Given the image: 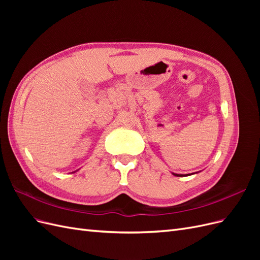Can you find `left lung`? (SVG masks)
<instances>
[{"label": "left lung", "mask_w": 260, "mask_h": 260, "mask_svg": "<svg viewBox=\"0 0 260 260\" xmlns=\"http://www.w3.org/2000/svg\"><path fill=\"white\" fill-rule=\"evenodd\" d=\"M172 175H175L176 177H182L183 175H178V174H172ZM185 176H187V175H185Z\"/></svg>", "instance_id": "8db88e82"}]
</instances>
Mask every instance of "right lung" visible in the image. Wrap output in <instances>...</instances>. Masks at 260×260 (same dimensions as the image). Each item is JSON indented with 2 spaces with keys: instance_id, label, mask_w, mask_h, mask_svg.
Returning a JSON list of instances; mask_svg holds the SVG:
<instances>
[{
  "instance_id": "obj_1",
  "label": "right lung",
  "mask_w": 260,
  "mask_h": 260,
  "mask_svg": "<svg viewBox=\"0 0 260 260\" xmlns=\"http://www.w3.org/2000/svg\"><path fill=\"white\" fill-rule=\"evenodd\" d=\"M74 172H76V171H74Z\"/></svg>"
}]
</instances>
